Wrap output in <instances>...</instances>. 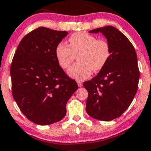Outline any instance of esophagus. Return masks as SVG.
Here are the masks:
<instances>
[{"instance_id":"obj_1","label":"esophagus","mask_w":151,"mask_h":151,"mask_svg":"<svg viewBox=\"0 0 151 151\" xmlns=\"http://www.w3.org/2000/svg\"><path fill=\"white\" fill-rule=\"evenodd\" d=\"M77 83H78V86H79L80 87H81L82 86H83V83H82V82H81V81H77Z\"/></svg>"}]
</instances>
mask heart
Returning a JSON list of instances; mask_svg holds the SVG:
<instances>
[{
	"mask_svg": "<svg viewBox=\"0 0 151 151\" xmlns=\"http://www.w3.org/2000/svg\"><path fill=\"white\" fill-rule=\"evenodd\" d=\"M67 45L60 42L56 45L55 53L59 66L68 68L78 55V61L68 70V75L77 80H84L94 72L101 70L111 57V47L105 39H97L95 36L81 31L72 34Z\"/></svg>",
	"mask_w": 151,
	"mask_h": 151,
	"instance_id": "b5f03b06",
	"label": "heart"
}]
</instances>
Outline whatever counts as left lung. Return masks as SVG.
I'll return each mask as SVG.
<instances>
[{"mask_svg":"<svg viewBox=\"0 0 151 151\" xmlns=\"http://www.w3.org/2000/svg\"><path fill=\"white\" fill-rule=\"evenodd\" d=\"M98 32L107 38L111 55L96 76L83 83L88 92L86 111L93 118L111 121L120 117L132 102L140 73L134 47L123 33L111 26L90 31Z\"/></svg>","mask_w":151,"mask_h":151,"instance_id":"1","label":"left lung"}]
</instances>
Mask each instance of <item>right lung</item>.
Masks as SVG:
<instances>
[{"mask_svg": "<svg viewBox=\"0 0 151 151\" xmlns=\"http://www.w3.org/2000/svg\"><path fill=\"white\" fill-rule=\"evenodd\" d=\"M40 27L19 44L10 66L12 92L20 111L31 122L47 125L66 115V105L78 88L56 59V45L67 35Z\"/></svg>", "mask_w": 151, "mask_h": 151, "instance_id": "right-lung-1", "label": "right lung"}]
</instances>
